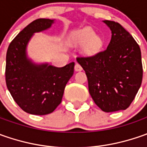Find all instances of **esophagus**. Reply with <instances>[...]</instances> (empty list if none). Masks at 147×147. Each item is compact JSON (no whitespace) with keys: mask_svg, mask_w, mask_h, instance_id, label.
Here are the masks:
<instances>
[{"mask_svg":"<svg viewBox=\"0 0 147 147\" xmlns=\"http://www.w3.org/2000/svg\"><path fill=\"white\" fill-rule=\"evenodd\" d=\"M74 69H75V71H81L82 69V66L79 65L78 63H76L75 66H74Z\"/></svg>","mask_w":147,"mask_h":147,"instance_id":"1","label":"esophagus"}]
</instances>
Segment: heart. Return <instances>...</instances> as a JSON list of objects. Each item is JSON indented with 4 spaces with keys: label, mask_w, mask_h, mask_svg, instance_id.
<instances>
[{
    "label": "heart",
    "mask_w": 147,
    "mask_h": 147,
    "mask_svg": "<svg viewBox=\"0 0 147 147\" xmlns=\"http://www.w3.org/2000/svg\"><path fill=\"white\" fill-rule=\"evenodd\" d=\"M95 32L89 27L76 32L72 37V42L76 45H84L83 52L86 55H94L100 51L103 46V41L98 35L94 34Z\"/></svg>",
    "instance_id": "b5f03b06"
}]
</instances>
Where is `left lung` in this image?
I'll return each instance as SVG.
<instances>
[{
	"instance_id": "1",
	"label": "left lung",
	"mask_w": 147,
	"mask_h": 147,
	"mask_svg": "<svg viewBox=\"0 0 147 147\" xmlns=\"http://www.w3.org/2000/svg\"><path fill=\"white\" fill-rule=\"evenodd\" d=\"M103 22L112 32L107 48L92 56L77 57V61L86 73L89 93L100 110H126L142 81L141 50L132 35L119 23Z\"/></svg>"
}]
</instances>
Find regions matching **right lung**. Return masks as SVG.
Wrapping results in <instances>:
<instances>
[{"label":"right lung","mask_w":147,"mask_h":147,"mask_svg":"<svg viewBox=\"0 0 147 147\" xmlns=\"http://www.w3.org/2000/svg\"><path fill=\"white\" fill-rule=\"evenodd\" d=\"M53 23L49 19L32 21L14 37L6 53L7 88L20 108L31 115L52 113L61 103L65 86L74 74V62L58 68L37 65L27 57V46L33 33L47 30Z\"/></svg>","instance_id":"1"}]
</instances>
